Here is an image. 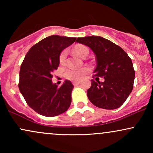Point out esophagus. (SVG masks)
Listing matches in <instances>:
<instances>
[{"instance_id":"esophagus-1","label":"esophagus","mask_w":153,"mask_h":153,"mask_svg":"<svg viewBox=\"0 0 153 153\" xmlns=\"http://www.w3.org/2000/svg\"><path fill=\"white\" fill-rule=\"evenodd\" d=\"M73 84L74 85H79V84H80V82H79V81H73Z\"/></svg>"}]
</instances>
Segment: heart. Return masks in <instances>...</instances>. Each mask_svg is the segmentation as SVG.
I'll use <instances>...</instances> for the list:
<instances>
[{"mask_svg": "<svg viewBox=\"0 0 153 153\" xmlns=\"http://www.w3.org/2000/svg\"><path fill=\"white\" fill-rule=\"evenodd\" d=\"M73 52L76 54L78 57L83 58L85 56H87L88 54V49L84 45H76L73 48ZM67 57V51L62 50L59 56V62L61 65H64L65 63V59ZM89 72V69L88 68H82L80 69L69 70L65 73V78L68 80H73V81H78L81 79L84 78L86 76Z\"/></svg>", "mask_w": 153, "mask_h": 153, "instance_id": "1", "label": "heart"}]
</instances>
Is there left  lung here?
Listing matches in <instances>:
<instances>
[{"label": "left lung", "mask_w": 153, "mask_h": 153, "mask_svg": "<svg viewBox=\"0 0 153 153\" xmlns=\"http://www.w3.org/2000/svg\"><path fill=\"white\" fill-rule=\"evenodd\" d=\"M76 42L90 47L96 55V78L91 80L87 91L88 99L99 108H118L133 89L135 73L130 57L122 48L101 36L78 38ZM98 76H103L105 81L100 82Z\"/></svg>", "instance_id": "left-lung-1"}]
</instances>
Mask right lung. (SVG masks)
Segmentation results:
<instances>
[{"instance_id": "1", "label": "right lung", "mask_w": 153, "mask_h": 153, "mask_svg": "<svg viewBox=\"0 0 153 153\" xmlns=\"http://www.w3.org/2000/svg\"><path fill=\"white\" fill-rule=\"evenodd\" d=\"M76 38L52 35L31 47L21 65L19 88L27 104L47 117L64 113L71 103L73 84L66 80L58 87L52 82V72L58 68L61 52Z\"/></svg>"}]
</instances>
